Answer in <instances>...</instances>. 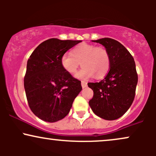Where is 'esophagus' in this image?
Here are the masks:
<instances>
[{
    "mask_svg": "<svg viewBox=\"0 0 156 156\" xmlns=\"http://www.w3.org/2000/svg\"><path fill=\"white\" fill-rule=\"evenodd\" d=\"M81 86H82V88H85V87H87V83L86 81H83V80H82V81H81Z\"/></svg>",
    "mask_w": 156,
    "mask_h": 156,
    "instance_id": "1",
    "label": "esophagus"
}]
</instances>
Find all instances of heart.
<instances>
[{
	"label": "heart",
	"mask_w": 156,
	"mask_h": 156,
	"mask_svg": "<svg viewBox=\"0 0 156 156\" xmlns=\"http://www.w3.org/2000/svg\"><path fill=\"white\" fill-rule=\"evenodd\" d=\"M80 63L82 69L77 78H96L105 76L110 68V55L104 48L82 43L75 47L71 55L65 53L61 58V64L68 74L74 76Z\"/></svg>",
	"instance_id": "heart-1"
}]
</instances>
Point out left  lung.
I'll list each match as a JSON object with an SVG mask.
<instances>
[{
	"instance_id": "1",
	"label": "left lung",
	"mask_w": 156,
	"mask_h": 156,
	"mask_svg": "<svg viewBox=\"0 0 156 156\" xmlns=\"http://www.w3.org/2000/svg\"><path fill=\"white\" fill-rule=\"evenodd\" d=\"M92 42L103 44L110 55V69L103 80L88 83L93 90L89 104L97 116L106 120L121 117L133 103L138 82L134 59L118 41L102 38Z\"/></svg>"
}]
</instances>
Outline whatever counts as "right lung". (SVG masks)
Masks as SVG:
<instances>
[{"mask_svg": "<svg viewBox=\"0 0 156 156\" xmlns=\"http://www.w3.org/2000/svg\"><path fill=\"white\" fill-rule=\"evenodd\" d=\"M80 42L49 39L30 55L24 88L28 105L39 119L48 122L62 119L81 91L80 80L68 74L61 64L62 55Z\"/></svg>", "mask_w": 156, "mask_h": 156, "instance_id": "add662e5", "label": "right lung"}]
</instances>
